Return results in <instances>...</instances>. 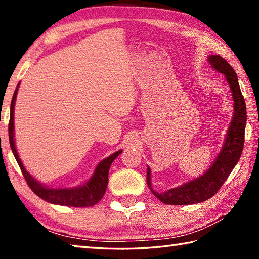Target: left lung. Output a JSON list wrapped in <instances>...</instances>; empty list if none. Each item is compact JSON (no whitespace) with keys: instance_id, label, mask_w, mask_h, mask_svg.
<instances>
[{"instance_id":"1","label":"left lung","mask_w":259,"mask_h":259,"mask_svg":"<svg viewBox=\"0 0 259 259\" xmlns=\"http://www.w3.org/2000/svg\"><path fill=\"white\" fill-rule=\"evenodd\" d=\"M208 60L213 69L226 76L233 93L235 113L221 155L218 156L210 169L201 177L189 181L178 188L169 189L164 192H157L151 188L150 168L147 169L148 186L152 194L166 205H192V203L205 201L216 195L223 184L227 180L229 174L237 164L243 152L247 112L245 99L241 95L237 74L226 60L221 56H209Z\"/></svg>"}]
</instances>
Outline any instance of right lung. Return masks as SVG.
I'll list each match as a JSON object with an SVG mask.
<instances>
[{"mask_svg": "<svg viewBox=\"0 0 259 259\" xmlns=\"http://www.w3.org/2000/svg\"><path fill=\"white\" fill-rule=\"evenodd\" d=\"M19 87V84H18ZM16 93H18V88L14 91V95L11 101V110H10V122H9V139H10V146L11 149L13 151V155L19 163V167L21 169L23 177L26 181L27 186L30 189L34 192L36 196H38L41 199L46 200L48 202L56 203V205H62V206H70V207H92L95 206L102 199V197L106 192L107 186H108V175L109 169L111 166L112 161L117 158L122 150H119L114 152L113 155L106 158L100 163L98 164L95 174L91 177V179L88 181L83 186L76 187V188H61V189H52L47 188V187L42 186L38 181H36L32 176L26 171L25 168L22 164L20 158L18 156V152L15 149L14 145V123H13V113H14V103Z\"/></svg>", "mask_w": 259, "mask_h": 259, "instance_id": "1", "label": "right lung"}]
</instances>
